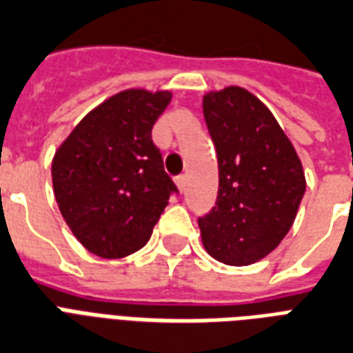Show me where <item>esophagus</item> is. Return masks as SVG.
I'll list each match as a JSON object with an SVG mask.
<instances>
[{"label": "esophagus", "mask_w": 353, "mask_h": 353, "mask_svg": "<svg viewBox=\"0 0 353 353\" xmlns=\"http://www.w3.org/2000/svg\"><path fill=\"white\" fill-rule=\"evenodd\" d=\"M174 182H176V186H179L180 192H184V190H186V174H180V176H176Z\"/></svg>", "instance_id": "1"}]
</instances>
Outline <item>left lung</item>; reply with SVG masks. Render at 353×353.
Wrapping results in <instances>:
<instances>
[{
  "instance_id": "8db88e82",
  "label": "left lung",
  "mask_w": 353,
  "mask_h": 353,
  "mask_svg": "<svg viewBox=\"0 0 353 353\" xmlns=\"http://www.w3.org/2000/svg\"><path fill=\"white\" fill-rule=\"evenodd\" d=\"M203 113L219 167L216 206L199 217L203 245L223 264L249 266L287 236L305 173L287 134L253 92L236 85L206 92Z\"/></svg>"
}]
</instances>
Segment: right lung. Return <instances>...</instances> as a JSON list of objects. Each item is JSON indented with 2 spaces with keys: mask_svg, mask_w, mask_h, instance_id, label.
I'll return each mask as SVG.
<instances>
[{
  "mask_svg": "<svg viewBox=\"0 0 353 353\" xmlns=\"http://www.w3.org/2000/svg\"><path fill=\"white\" fill-rule=\"evenodd\" d=\"M171 98V91L117 92L89 111L55 150V201L92 255L123 259L139 251L176 192L152 143V126Z\"/></svg>",
  "mask_w": 353,
  "mask_h": 353,
  "instance_id": "obj_1",
  "label": "right lung"
}]
</instances>
